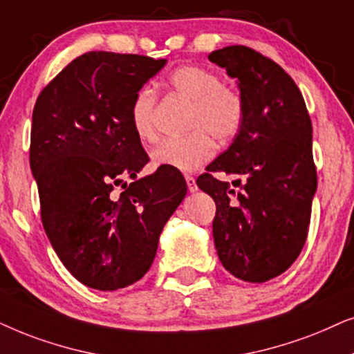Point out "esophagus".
<instances>
[{
  "instance_id": "esophagus-1",
  "label": "esophagus",
  "mask_w": 354,
  "mask_h": 354,
  "mask_svg": "<svg viewBox=\"0 0 354 354\" xmlns=\"http://www.w3.org/2000/svg\"><path fill=\"white\" fill-rule=\"evenodd\" d=\"M186 183H187V189L189 192H196L197 191V185H196V180L194 176H191V174H186Z\"/></svg>"
}]
</instances>
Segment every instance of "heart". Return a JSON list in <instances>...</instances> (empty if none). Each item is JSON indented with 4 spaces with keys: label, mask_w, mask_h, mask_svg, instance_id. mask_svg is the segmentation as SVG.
Returning <instances> with one entry per match:
<instances>
[{
    "label": "heart",
    "mask_w": 354,
    "mask_h": 354,
    "mask_svg": "<svg viewBox=\"0 0 354 354\" xmlns=\"http://www.w3.org/2000/svg\"><path fill=\"white\" fill-rule=\"evenodd\" d=\"M169 87L178 95L192 102L187 128L183 138L163 140L153 149L152 160L158 167L180 171H194L214 155V140L228 142L241 129L244 121V100L236 88L221 84L215 71L202 66H181L168 79ZM157 97L150 87H142L131 103L129 120L134 134L140 140L157 139L153 113Z\"/></svg>",
    "instance_id": "obj_1"
}]
</instances>
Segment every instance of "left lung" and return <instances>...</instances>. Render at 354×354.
I'll use <instances>...</instances> for the list:
<instances>
[{
    "label": "left lung",
    "instance_id": "8db88e82",
    "mask_svg": "<svg viewBox=\"0 0 354 354\" xmlns=\"http://www.w3.org/2000/svg\"><path fill=\"white\" fill-rule=\"evenodd\" d=\"M209 59L238 79L244 121L197 186L215 201L220 262L239 280L263 283L291 267L308 238L317 189L313 124L298 86L275 61L243 45ZM215 172L230 174L235 187Z\"/></svg>",
    "mask_w": 354,
    "mask_h": 354
}]
</instances>
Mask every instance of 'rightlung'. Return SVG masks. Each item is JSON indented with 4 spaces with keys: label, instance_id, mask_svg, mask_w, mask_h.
<instances>
[{
    "label": "right lung",
    "instance_id": "obj_1",
    "mask_svg": "<svg viewBox=\"0 0 354 354\" xmlns=\"http://www.w3.org/2000/svg\"><path fill=\"white\" fill-rule=\"evenodd\" d=\"M167 59L88 51L40 92L32 115L30 168L41 223L59 261L81 283L115 291L152 266L165 223L185 199L180 169L138 173L149 155L131 103ZM126 177L133 180L130 186ZM121 185L116 196L112 191Z\"/></svg>",
    "mask_w": 354,
    "mask_h": 354
}]
</instances>
